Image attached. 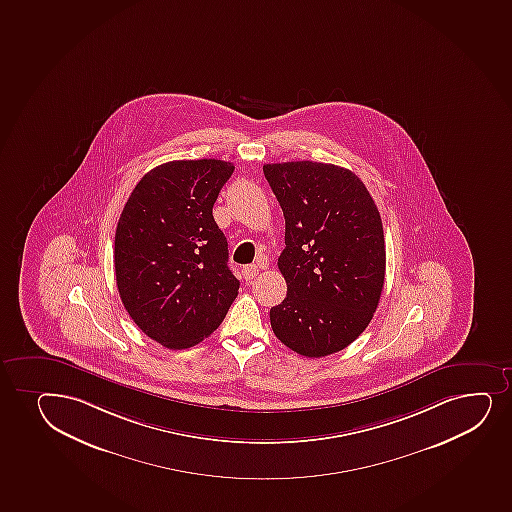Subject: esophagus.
Returning a JSON list of instances; mask_svg holds the SVG:
<instances>
[{
  "instance_id": "34e87169",
  "label": "esophagus",
  "mask_w": 512,
  "mask_h": 512,
  "mask_svg": "<svg viewBox=\"0 0 512 512\" xmlns=\"http://www.w3.org/2000/svg\"><path fill=\"white\" fill-rule=\"evenodd\" d=\"M259 268L258 265H249L242 270V275H244V278H246V282H251L253 278L258 277Z\"/></svg>"
}]
</instances>
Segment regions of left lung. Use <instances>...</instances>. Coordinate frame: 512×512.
I'll return each mask as SVG.
<instances>
[{
  "instance_id": "obj_1",
  "label": "left lung",
  "mask_w": 512,
  "mask_h": 512,
  "mask_svg": "<svg viewBox=\"0 0 512 512\" xmlns=\"http://www.w3.org/2000/svg\"><path fill=\"white\" fill-rule=\"evenodd\" d=\"M285 217L278 268L287 297L271 307L273 333L304 357L340 352L371 323L386 246L381 215L352 171L311 160L263 165Z\"/></svg>"
}]
</instances>
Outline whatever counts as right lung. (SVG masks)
Listing matches in <instances>:
<instances>
[{"instance_id":"1","label":"right lung","mask_w":512,"mask_h":512,"mask_svg":"<svg viewBox=\"0 0 512 512\" xmlns=\"http://www.w3.org/2000/svg\"><path fill=\"white\" fill-rule=\"evenodd\" d=\"M234 165L172 160L141 177L114 239L119 295L136 326L171 350L194 347L239 294L213 205Z\"/></svg>"}]
</instances>
